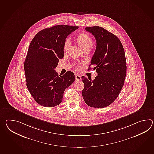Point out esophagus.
<instances>
[{
  "instance_id": "1",
  "label": "esophagus",
  "mask_w": 154,
  "mask_h": 154,
  "mask_svg": "<svg viewBox=\"0 0 154 154\" xmlns=\"http://www.w3.org/2000/svg\"><path fill=\"white\" fill-rule=\"evenodd\" d=\"M75 79L76 81H79L81 80V75H79L75 74Z\"/></svg>"
}]
</instances>
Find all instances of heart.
Segmentation results:
<instances>
[{
  "instance_id": "1",
  "label": "heart",
  "mask_w": 154,
  "mask_h": 154,
  "mask_svg": "<svg viewBox=\"0 0 154 154\" xmlns=\"http://www.w3.org/2000/svg\"><path fill=\"white\" fill-rule=\"evenodd\" d=\"M77 41L79 46L83 48V49L87 48H91L93 44L92 39L89 35L86 33H81L79 34L77 37ZM70 45V41L69 39H67L65 41L63 45V50L66 52Z\"/></svg>"
}]
</instances>
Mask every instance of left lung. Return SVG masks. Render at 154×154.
<instances>
[{"mask_svg": "<svg viewBox=\"0 0 154 154\" xmlns=\"http://www.w3.org/2000/svg\"><path fill=\"white\" fill-rule=\"evenodd\" d=\"M85 29L92 34L97 43L88 70L92 65L98 75L93 81L82 76V96L88 106L104 108L116 99L123 88L127 73L125 52L118 38L105 29L94 26Z\"/></svg>", "mask_w": 154, "mask_h": 154, "instance_id": "1", "label": "left lung"}]
</instances>
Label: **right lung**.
I'll return each instance as SVG.
<instances>
[{"mask_svg":"<svg viewBox=\"0 0 154 154\" xmlns=\"http://www.w3.org/2000/svg\"><path fill=\"white\" fill-rule=\"evenodd\" d=\"M79 26L58 25L39 31L32 40L24 62L26 86L38 104L45 107L61 103L65 89L75 79L73 72L62 76L55 71L63 57L66 38Z\"/></svg>","mask_w":154,"mask_h":154,"instance_id":"add662e5","label":"right lung"}]
</instances>
